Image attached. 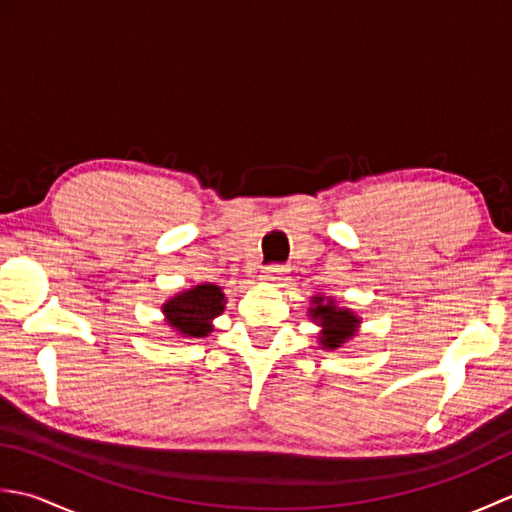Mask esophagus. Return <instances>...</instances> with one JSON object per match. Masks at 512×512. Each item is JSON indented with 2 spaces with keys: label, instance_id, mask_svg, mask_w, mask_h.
Masks as SVG:
<instances>
[{
  "label": "esophagus",
  "instance_id": "obj_1",
  "mask_svg": "<svg viewBox=\"0 0 512 512\" xmlns=\"http://www.w3.org/2000/svg\"><path fill=\"white\" fill-rule=\"evenodd\" d=\"M288 273V268L286 266H279V264H275V266H268L264 273H262V279L264 281H279L281 277H284Z\"/></svg>",
  "mask_w": 512,
  "mask_h": 512
}]
</instances>
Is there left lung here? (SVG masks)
<instances>
[{"mask_svg":"<svg viewBox=\"0 0 512 512\" xmlns=\"http://www.w3.org/2000/svg\"><path fill=\"white\" fill-rule=\"evenodd\" d=\"M314 303H317V308H312L310 312L312 317L319 319L323 325V336H321L323 347L334 350V347H339L347 339H352L354 328L358 323L354 314H350L347 310H339L334 303H323V297H314Z\"/></svg>","mask_w":512,"mask_h":512,"instance_id":"1","label":"left lung"}]
</instances>
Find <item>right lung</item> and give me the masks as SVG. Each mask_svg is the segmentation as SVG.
Masks as SVG:
<instances>
[{
    "mask_svg": "<svg viewBox=\"0 0 512 512\" xmlns=\"http://www.w3.org/2000/svg\"><path fill=\"white\" fill-rule=\"evenodd\" d=\"M224 295L213 284L195 286L189 292H182L176 299L165 303V314L173 328L189 336H206L211 328V319L222 314Z\"/></svg>",
    "mask_w": 512,
    "mask_h": 512,
    "instance_id": "obj_1",
    "label": "right lung"
}]
</instances>
